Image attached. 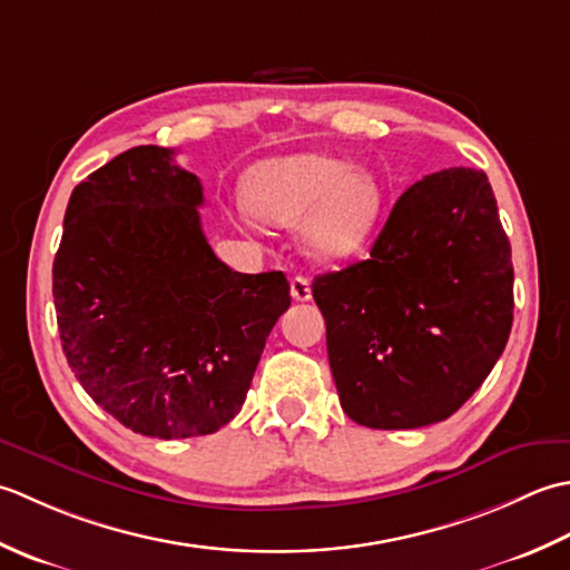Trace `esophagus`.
Here are the masks:
<instances>
[{
  "label": "esophagus",
  "mask_w": 570,
  "mask_h": 570,
  "mask_svg": "<svg viewBox=\"0 0 570 570\" xmlns=\"http://www.w3.org/2000/svg\"><path fill=\"white\" fill-rule=\"evenodd\" d=\"M289 295H293L297 302H307V299L312 297L309 277H305V275H295L293 281H289Z\"/></svg>",
  "instance_id": "34e87169"
}]
</instances>
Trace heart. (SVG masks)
<instances>
[{
  "instance_id": "heart-1",
  "label": "heart",
  "mask_w": 570,
  "mask_h": 570,
  "mask_svg": "<svg viewBox=\"0 0 570 570\" xmlns=\"http://www.w3.org/2000/svg\"><path fill=\"white\" fill-rule=\"evenodd\" d=\"M246 204L277 226L305 220L307 248L317 258L342 261L374 234L383 194L371 171L332 155L302 153L255 165L246 179Z\"/></svg>"
}]
</instances>
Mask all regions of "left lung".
I'll return each instance as SVG.
<instances>
[{
    "mask_svg": "<svg viewBox=\"0 0 570 570\" xmlns=\"http://www.w3.org/2000/svg\"><path fill=\"white\" fill-rule=\"evenodd\" d=\"M312 297L354 423L445 421L490 376L514 320L512 248L487 174L450 167L415 181L371 258L317 275Z\"/></svg>",
    "mask_w": 570,
    "mask_h": 570,
    "instance_id": "1",
    "label": "left lung"
}]
</instances>
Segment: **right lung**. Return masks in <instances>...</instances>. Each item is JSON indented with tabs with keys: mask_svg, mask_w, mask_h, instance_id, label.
<instances>
[{
	"mask_svg": "<svg viewBox=\"0 0 570 570\" xmlns=\"http://www.w3.org/2000/svg\"><path fill=\"white\" fill-rule=\"evenodd\" d=\"M171 157L132 147L80 181L53 261L68 366L115 421L161 440L234 421L289 307L281 271L243 275L216 258L202 181Z\"/></svg>",
	"mask_w": 570,
	"mask_h": 570,
	"instance_id": "obj_1",
	"label": "right lung"
}]
</instances>
